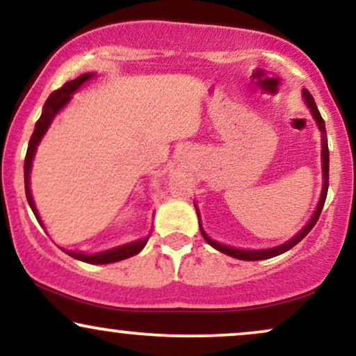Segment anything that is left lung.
<instances>
[{
    "mask_svg": "<svg viewBox=\"0 0 356 356\" xmlns=\"http://www.w3.org/2000/svg\"><path fill=\"white\" fill-rule=\"evenodd\" d=\"M302 95H304L307 105H309L310 112H312V115L315 118V122H317L320 131H322V171H323V188H322V195H320V201L317 204V209H315L312 219L309 221V225H307L304 229H302L299 234L293 236L291 241H287V243L277 245V248H270V249H257V251H249V249H236V248H231V245H225L221 243H216V241H213L209 238L208 234L203 231V227H201V219H200V227H201V234H203V238L206 243L209 245H213L214 249H218V251L227 254V256L231 257H236V259H241V261H262V259H270L274 256H279V254H282L285 251H289V249H292L293 245L297 243H300L302 239L305 238L307 234H309L310 231H312V227L317 225L318 218H320V213H322V208L323 204H325V200H327V191H328V160H330V156H328V143H327V131H325V122H323L322 115H320L317 105H315V100L312 97V94H310L309 90L304 89L302 92ZM198 211V209H196ZM198 218H200V213H198Z\"/></svg>",
    "mask_w": 356,
    "mask_h": 356,
    "instance_id": "8db88e82",
    "label": "left lung"
}]
</instances>
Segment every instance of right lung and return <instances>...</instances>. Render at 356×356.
<instances>
[{
  "mask_svg": "<svg viewBox=\"0 0 356 356\" xmlns=\"http://www.w3.org/2000/svg\"><path fill=\"white\" fill-rule=\"evenodd\" d=\"M92 77H94V74H90V72L82 74V76L74 79V81L65 82L60 89L52 92L49 97H47L46 104H44L41 117H39V120L36 122V127H34L33 135H31L29 147H28V152H26V158H24V191H26V198H28L31 209H33L34 216H36L39 222H41V219H39L38 209H36V206H34L33 195H31V190H29V171H31V166H33L34 153H36L38 145H39V142H41V138L44 137V134H46V130L49 129L52 118L56 117V113L59 112L63 107H65V104L71 100L74 92H76L82 84H86V82ZM147 241H148V238L138 239V241H135V243L118 245V248L108 249V251L97 252V254H84V252H72V251H65V252H67L71 257L79 259V261H82V262H89V264H112V262L124 261V259H127V257H131V256H135V254H138L145 248Z\"/></svg>",
  "mask_w": 356,
  "mask_h": 356,
  "instance_id": "add662e5",
  "label": "right lung"
}]
</instances>
